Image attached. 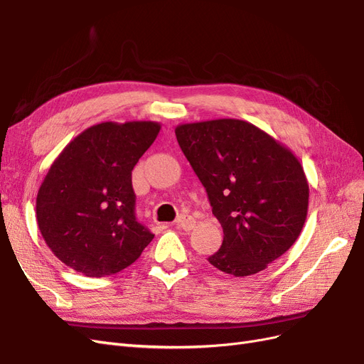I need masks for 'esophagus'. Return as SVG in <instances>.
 Wrapping results in <instances>:
<instances>
[{
  "mask_svg": "<svg viewBox=\"0 0 364 364\" xmlns=\"http://www.w3.org/2000/svg\"><path fill=\"white\" fill-rule=\"evenodd\" d=\"M176 225L179 229H183L185 232H190L194 229L196 225V220L191 217V215H181L178 220H176Z\"/></svg>",
  "mask_w": 364,
  "mask_h": 364,
  "instance_id": "esophagus-1",
  "label": "esophagus"
}]
</instances>
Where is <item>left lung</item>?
<instances>
[{"label": "left lung", "mask_w": 364, "mask_h": 364, "mask_svg": "<svg viewBox=\"0 0 364 364\" xmlns=\"http://www.w3.org/2000/svg\"><path fill=\"white\" fill-rule=\"evenodd\" d=\"M174 132L223 228V244L209 263L235 277L263 271L294 245L306 223L301 162L245 120L182 123Z\"/></svg>", "instance_id": "obj_1"}]
</instances>
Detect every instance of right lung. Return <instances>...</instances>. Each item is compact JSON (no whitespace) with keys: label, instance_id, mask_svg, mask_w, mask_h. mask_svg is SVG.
<instances>
[{"label":"right lung","instance_id":"obj_1","mask_svg":"<svg viewBox=\"0 0 364 364\" xmlns=\"http://www.w3.org/2000/svg\"><path fill=\"white\" fill-rule=\"evenodd\" d=\"M161 123L102 122L61 150L36 198L46 245L85 277L116 274L154 240L135 220L132 170L159 134Z\"/></svg>","mask_w":364,"mask_h":364}]
</instances>
